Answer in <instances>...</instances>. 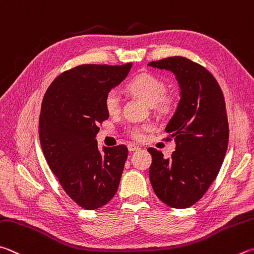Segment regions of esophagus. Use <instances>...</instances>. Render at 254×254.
Listing matches in <instances>:
<instances>
[{
  "label": "esophagus",
  "instance_id": "esophagus-1",
  "mask_svg": "<svg viewBox=\"0 0 254 254\" xmlns=\"http://www.w3.org/2000/svg\"><path fill=\"white\" fill-rule=\"evenodd\" d=\"M127 149H128V151H130V152H134V151H139L140 147L136 146L135 144H128L127 145Z\"/></svg>",
  "mask_w": 254,
  "mask_h": 254
}]
</instances>
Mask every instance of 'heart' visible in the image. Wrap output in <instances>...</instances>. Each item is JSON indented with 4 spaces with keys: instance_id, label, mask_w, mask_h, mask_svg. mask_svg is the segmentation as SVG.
I'll return each mask as SVG.
<instances>
[{
    "instance_id": "b5f03b06",
    "label": "heart",
    "mask_w": 254,
    "mask_h": 254,
    "mask_svg": "<svg viewBox=\"0 0 254 254\" xmlns=\"http://www.w3.org/2000/svg\"><path fill=\"white\" fill-rule=\"evenodd\" d=\"M127 90L139 96L151 107H158L160 110L168 109L169 102L164 98L167 92L165 83L158 76L149 73H142L128 82ZM104 108L110 115H117L121 110V96L117 90L109 91L104 98ZM149 126L134 127L130 130V134L135 140H141L144 136V131L149 130Z\"/></svg>"
}]
</instances>
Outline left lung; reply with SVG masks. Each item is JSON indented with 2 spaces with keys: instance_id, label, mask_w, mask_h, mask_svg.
<instances>
[{
  "instance_id": "obj_1",
  "label": "left lung",
  "mask_w": 254,
  "mask_h": 254,
  "mask_svg": "<svg viewBox=\"0 0 254 254\" xmlns=\"http://www.w3.org/2000/svg\"><path fill=\"white\" fill-rule=\"evenodd\" d=\"M147 65L171 71L180 86V101L165 127L174 139L170 159L150 147V181L159 199L175 209L199 201L218 175L229 142L224 96L214 76L200 64L171 57Z\"/></svg>"
}]
</instances>
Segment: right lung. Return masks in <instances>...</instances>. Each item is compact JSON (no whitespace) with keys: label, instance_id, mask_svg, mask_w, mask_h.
<instances>
[{"label":"right lung","instance_id":"1","mask_svg":"<svg viewBox=\"0 0 254 254\" xmlns=\"http://www.w3.org/2000/svg\"><path fill=\"white\" fill-rule=\"evenodd\" d=\"M123 65L84 64L60 74L45 92L39 134L45 160L75 203L95 210L118 191L127 147L99 150L98 127L109 119L104 98L127 76Z\"/></svg>","mask_w":254,"mask_h":254}]
</instances>
